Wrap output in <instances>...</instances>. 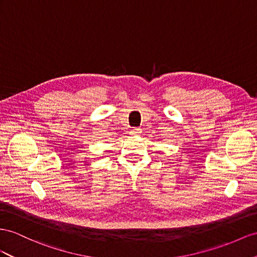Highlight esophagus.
<instances>
[{"mask_svg": "<svg viewBox=\"0 0 257 257\" xmlns=\"http://www.w3.org/2000/svg\"><path fill=\"white\" fill-rule=\"evenodd\" d=\"M140 134H141V129H139V128H134L130 133L131 136H139Z\"/></svg>", "mask_w": 257, "mask_h": 257, "instance_id": "esophagus-1", "label": "esophagus"}]
</instances>
